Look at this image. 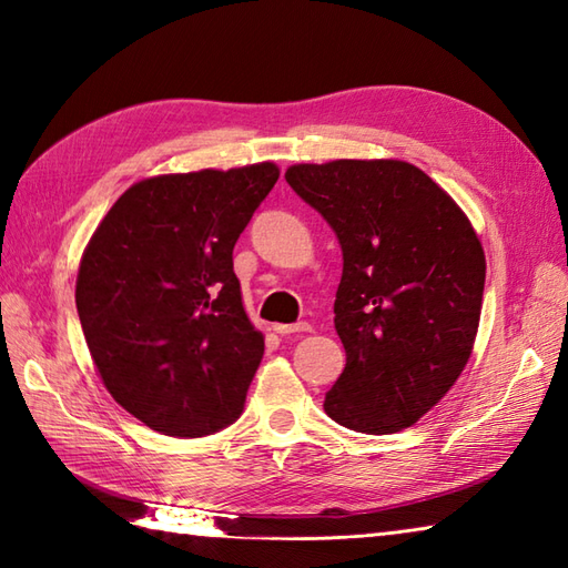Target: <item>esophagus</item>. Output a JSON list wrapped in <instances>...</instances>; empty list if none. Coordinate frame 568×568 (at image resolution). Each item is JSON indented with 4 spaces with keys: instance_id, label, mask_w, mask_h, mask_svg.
Wrapping results in <instances>:
<instances>
[{
    "instance_id": "1",
    "label": "esophagus",
    "mask_w": 568,
    "mask_h": 568,
    "mask_svg": "<svg viewBox=\"0 0 568 568\" xmlns=\"http://www.w3.org/2000/svg\"><path fill=\"white\" fill-rule=\"evenodd\" d=\"M277 334H295V332H310L312 327H310V324L307 322H297V324H275V327H273Z\"/></svg>"
}]
</instances>
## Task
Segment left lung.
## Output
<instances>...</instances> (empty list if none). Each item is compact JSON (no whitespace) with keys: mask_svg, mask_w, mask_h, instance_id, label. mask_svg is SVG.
Returning a JSON list of instances; mask_svg holds the SVG:
<instances>
[{"mask_svg":"<svg viewBox=\"0 0 568 568\" xmlns=\"http://www.w3.org/2000/svg\"><path fill=\"white\" fill-rule=\"evenodd\" d=\"M339 239L334 327L344 373L324 413L364 434L400 432L462 376L484 305V246L462 207L405 161L287 168Z\"/></svg>","mask_w":568,"mask_h":568,"instance_id":"1","label":"left lung"}]
</instances>
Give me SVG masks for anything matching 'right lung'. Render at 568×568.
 <instances>
[{
    "label": "right lung",
    "instance_id": "obj_1",
    "mask_svg": "<svg viewBox=\"0 0 568 568\" xmlns=\"http://www.w3.org/2000/svg\"><path fill=\"white\" fill-rule=\"evenodd\" d=\"M275 163L146 178L82 253L75 305L104 388L168 437L241 415L263 358L234 273V244L277 180Z\"/></svg>",
    "mask_w": 568,
    "mask_h": 568
}]
</instances>
